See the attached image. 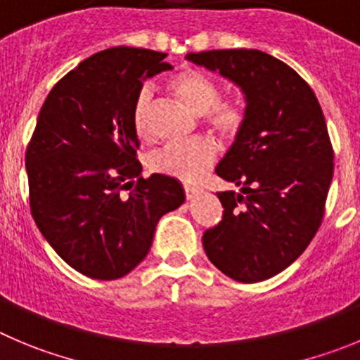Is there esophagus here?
<instances>
[{"instance_id": "obj_1", "label": "esophagus", "mask_w": 360, "mask_h": 360, "mask_svg": "<svg viewBox=\"0 0 360 360\" xmlns=\"http://www.w3.org/2000/svg\"><path fill=\"white\" fill-rule=\"evenodd\" d=\"M199 193H200V188L190 186V184H184V195H186L188 200L195 199V197L199 195Z\"/></svg>"}]
</instances>
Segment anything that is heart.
I'll return each mask as SVG.
<instances>
[{"mask_svg": "<svg viewBox=\"0 0 360 360\" xmlns=\"http://www.w3.org/2000/svg\"><path fill=\"white\" fill-rule=\"evenodd\" d=\"M170 90L191 112L202 115L204 122L221 139H236L247 122V106L238 96L220 97V85L213 78L195 69H184L172 76ZM153 90L142 86L134 99L133 122L140 136L150 129ZM217 146L210 139L172 142L160 147L149 156L150 170L181 181H197L217 160Z\"/></svg>", "mask_w": 360, "mask_h": 360, "instance_id": "b5f03b06", "label": "heart"}]
</instances>
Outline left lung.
<instances>
[{
    "instance_id": "left-lung-1",
    "label": "left lung",
    "mask_w": 360,
    "mask_h": 360,
    "mask_svg": "<svg viewBox=\"0 0 360 360\" xmlns=\"http://www.w3.org/2000/svg\"><path fill=\"white\" fill-rule=\"evenodd\" d=\"M241 86L247 122L217 167L241 186L218 191L224 214L202 236L211 263L238 282L286 270L307 248L325 214L334 149L311 86L290 65L257 49L186 55Z\"/></svg>"
}]
</instances>
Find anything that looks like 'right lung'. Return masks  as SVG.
Listing matches in <instances>:
<instances>
[{
    "label": "right lung",
    "mask_w": 360,
    "mask_h": 360,
    "mask_svg": "<svg viewBox=\"0 0 360 360\" xmlns=\"http://www.w3.org/2000/svg\"><path fill=\"white\" fill-rule=\"evenodd\" d=\"M165 53L110 48L51 89L26 149L30 211L69 266L115 281L139 266L156 224L184 202L174 177H142L133 122L143 79L172 65Z\"/></svg>",
    "instance_id": "right-lung-1"
}]
</instances>
